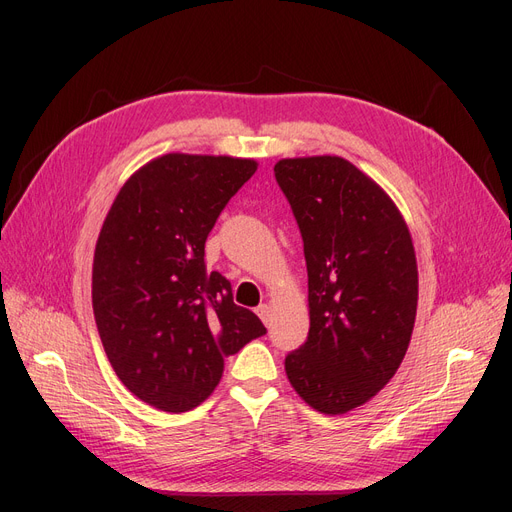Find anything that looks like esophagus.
<instances>
[{
    "label": "esophagus",
    "mask_w": 512,
    "mask_h": 512,
    "mask_svg": "<svg viewBox=\"0 0 512 512\" xmlns=\"http://www.w3.org/2000/svg\"><path fill=\"white\" fill-rule=\"evenodd\" d=\"M256 314L260 316V320L265 322V324H269V320H271V307L265 303V305H258L256 307Z\"/></svg>",
    "instance_id": "obj_1"
}]
</instances>
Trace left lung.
<instances>
[{"label": "left lung", "instance_id": "obj_1", "mask_svg": "<svg viewBox=\"0 0 512 512\" xmlns=\"http://www.w3.org/2000/svg\"><path fill=\"white\" fill-rule=\"evenodd\" d=\"M303 237L309 333L286 376L322 414L363 406L404 361L418 271L399 209L363 170L337 156L275 164Z\"/></svg>", "mask_w": 512, "mask_h": 512}]
</instances>
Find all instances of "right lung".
<instances>
[{
    "label": "right lung",
    "instance_id": "obj_1",
    "mask_svg": "<svg viewBox=\"0 0 512 512\" xmlns=\"http://www.w3.org/2000/svg\"><path fill=\"white\" fill-rule=\"evenodd\" d=\"M254 160L166 153L123 183L102 224L91 303L115 374L145 404L188 412L218 386L224 359L267 329L205 267V241Z\"/></svg>",
    "mask_w": 512,
    "mask_h": 512
}]
</instances>
